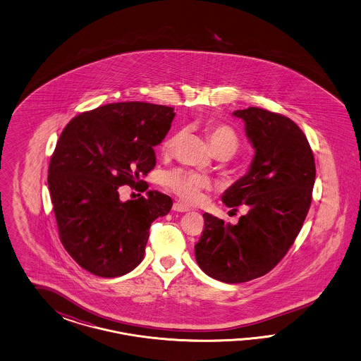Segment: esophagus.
Segmentation results:
<instances>
[{
	"mask_svg": "<svg viewBox=\"0 0 361 361\" xmlns=\"http://www.w3.org/2000/svg\"><path fill=\"white\" fill-rule=\"evenodd\" d=\"M173 210L175 212H180V213H184V212H189V207L185 205L184 202H180V201H177L173 204Z\"/></svg>",
	"mask_w": 361,
	"mask_h": 361,
	"instance_id": "esophagus-1",
	"label": "esophagus"
}]
</instances>
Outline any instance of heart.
<instances>
[{
  "label": "heart",
  "mask_w": 361,
  "mask_h": 361,
  "mask_svg": "<svg viewBox=\"0 0 361 361\" xmlns=\"http://www.w3.org/2000/svg\"><path fill=\"white\" fill-rule=\"evenodd\" d=\"M207 135H208L210 145L216 153L224 152V151L234 153L240 145L237 133L225 124H219L213 121L208 123ZM181 137H183L181 131H177L173 135H171L163 142L164 153L173 152L176 145L178 144ZM164 185L188 202H195L201 197V190L209 188L210 180L207 176L197 173V172L186 171V169H175L165 173Z\"/></svg>",
  "instance_id": "1"
}]
</instances>
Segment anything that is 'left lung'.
<instances>
[{
  "instance_id": "obj_1",
  "label": "left lung",
  "mask_w": 361,
  "mask_h": 361,
  "mask_svg": "<svg viewBox=\"0 0 361 361\" xmlns=\"http://www.w3.org/2000/svg\"><path fill=\"white\" fill-rule=\"evenodd\" d=\"M245 123L255 154L247 173L225 190L224 204L249 209L237 225L209 213L195 246L198 266L225 283H242L273 270L303 226L312 200L315 160L294 121L267 109L233 112Z\"/></svg>"
}]
</instances>
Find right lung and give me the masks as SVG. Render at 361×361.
<instances>
[{
	"instance_id": "add662e5",
	"label": "right lung",
	"mask_w": 361,
	"mask_h": 361,
	"mask_svg": "<svg viewBox=\"0 0 361 361\" xmlns=\"http://www.w3.org/2000/svg\"><path fill=\"white\" fill-rule=\"evenodd\" d=\"M175 115L160 104L109 103L78 115L61 133L47 183L61 242L88 273L132 271L144 258L151 224L172 208V198L156 190L123 202L119 186L139 185L152 171L153 147Z\"/></svg>"
}]
</instances>
